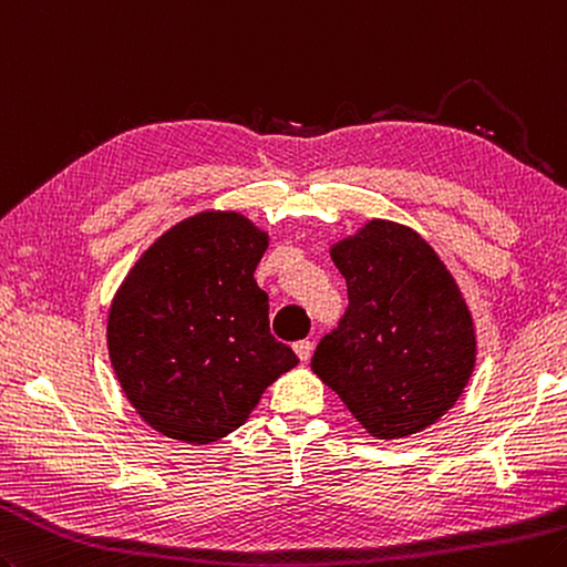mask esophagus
<instances>
[{
	"mask_svg": "<svg viewBox=\"0 0 567 567\" xmlns=\"http://www.w3.org/2000/svg\"><path fill=\"white\" fill-rule=\"evenodd\" d=\"M312 341H297L295 343V353L299 357V361H309V357H312Z\"/></svg>",
	"mask_w": 567,
	"mask_h": 567,
	"instance_id": "1",
	"label": "esophagus"
}]
</instances>
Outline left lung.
<instances>
[{
	"label": "left lung",
	"mask_w": 567,
	"mask_h": 567,
	"mask_svg": "<svg viewBox=\"0 0 567 567\" xmlns=\"http://www.w3.org/2000/svg\"><path fill=\"white\" fill-rule=\"evenodd\" d=\"M349 309L319 341L312 371L375 440L435 425L460 401L476 331L447 265L410 226L371 218L329 246Z\"/></svg>",
	"instance_id": "1"
}]
</instances>
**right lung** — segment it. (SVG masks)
I'll return each instance as SVG.
<instances>
[{
	"instance_id": "right-lung-1",
	"label": "right lung",
	"mask_w": 567,
	"mask_h": 567,
	"mask_svg": "<svg viewBox=\"0 0 567 567\" xmlns=\"http://www.w3.org/2000/svg\"><path fill=\"white\" fill-rule=\"evenodd\" d=\"M270 233L206 208L152 243L110 302L107 353L122 393L164 437L210 445L299 363L275 341L255 268Z\"/></svg>"
}]
</instances>
